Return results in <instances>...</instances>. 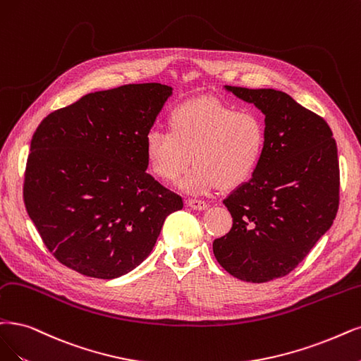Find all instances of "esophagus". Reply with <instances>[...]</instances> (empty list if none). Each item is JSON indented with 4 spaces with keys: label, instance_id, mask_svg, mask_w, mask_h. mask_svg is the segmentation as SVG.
I'll list each match as a JSON object with an SVG mask.
<instances>
[{
    "label": "esophagus",
    "instance_id": "obj_1",
    "mask_svg": "<svg viewBox=\"0 0 361 361\" xmlns=\"http://www.w3.org/2000/svg\"><path fill=\"white\" fill-rule=\"evenodd\" d=\"M185 205H188L189 208H192V209H196V211H204V209H207V202H204V201H197V199H188V201H185Z\"/></svg>",
    "mask_w": 361,
    "mask_h": 361
}]
</instances>
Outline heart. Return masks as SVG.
Wrapping results in <instances>:
<instances>
[{
    "label": "heart",
    "instance_id": "1",
    "mask_svg": "<svg viewBox=\"0 0 361 361\" xmlns=\"http://www.w3.org/2000/svg\"><path fill=\"white\" fill-rule=\"evenodd\" d=\"M168 130L152 129L144 138L145 162L154 177L177 180L188 195L231 190L256 172L266 149V126L260 114L212 97L184 102L173 110Z\"/></svg>",
    "mask_w": 361,
    "mask_h": 361
}]
</instances>
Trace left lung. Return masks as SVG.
<instances>
[{
    "label": "left lung",
    "mask_w": 361,
    "mask_h": 361,
    "mask_svg": "<svg viewBox=\"0 0 361 361\" xmlns=\"http://www.w3.org/2000/svg\"><path fill=\"white\" fill-rule=\"evenodd\" d=\"M264 114L266 149L251 178L224 199L233 224L212 243L238 279L290 274L333 224L339 207L338 147L326 120L286 92L224 86Z\"/></svg>",
    "instance_id": "left-lung-1"
}]
</instances>
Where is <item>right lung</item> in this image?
I'll use <instances>...</instances> for the list:
<instances>
[{
	"mask_svg": "<svg viewBox=\"0 0 361 361\" xmlns=\"http://www.w3.org/2000/svg\"><path fill=\"white\" fill-rule=\"evenodd\" d=\"M172 87L87 93L37 128L23 199L46 247L78 274L113 279L150 255L183 199L147 173L144 138Z\"/></svg>",
	"mask_w": 361,
	"mask_h": 361,
	"instance_id": "right-lung-1",
	"label": "right lung"
}]
</instances>
